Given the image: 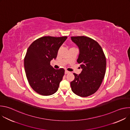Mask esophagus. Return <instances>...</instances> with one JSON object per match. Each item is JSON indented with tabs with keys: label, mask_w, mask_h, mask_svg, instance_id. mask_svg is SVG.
<instances>
[{
	"label": "esophagus",
	"mask_w": 130,
	"mask_h": 130,
	"mask_svg": "<svg viewBox=\"0 0 130 130\" xmlns=\"http://www.w3.org/2000/svg\"><path fill=\"white\" fill-rule=\"evenodd\" d=\"M69 73V71H67V70H66L65 71V74H67V73Z\"/></svg>",
	"instance_id": "esophagus-1"
}]
</instances>
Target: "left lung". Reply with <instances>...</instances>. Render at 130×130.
<instances>
[{"mask_svg":"<svg viewBox=\"0 0 130 130\" xmlns=\"http://www.w3.org/2000/svg\"><path fill=\"white\" fill-rule=\"evenodd\" d=\"M71 39L79 48L77 62L82 69L79 75L73 73L71 90L79 96L88 97L96 92L102 83L106 71V58L101 47L94 40L84 36H72Z\"/></svg>","mask_w":130,"mask_h":130,"instance_id":"obj_1","label":"left lung"}]
</instances>
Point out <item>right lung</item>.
Returning <instances> with one entry per match:
<instances>
[{"label": "right lung", "mask_w": 130, "mask_h": 130, "mask_svg": "<svg viewBox=\"0 0 130 130\" xmlns=\"http://www.w3.org/2000/svg\"><path fill=\"white\" fill-rule=\"evenodd\" d=\"M67 36H43L34 41L27 49L24 59L26 77L32 88L43 96L54 94L64 75L63 68L55 69L50 61L55 59Z\"/></svg>", "instance_id": "add662e5"}]
</instances>
